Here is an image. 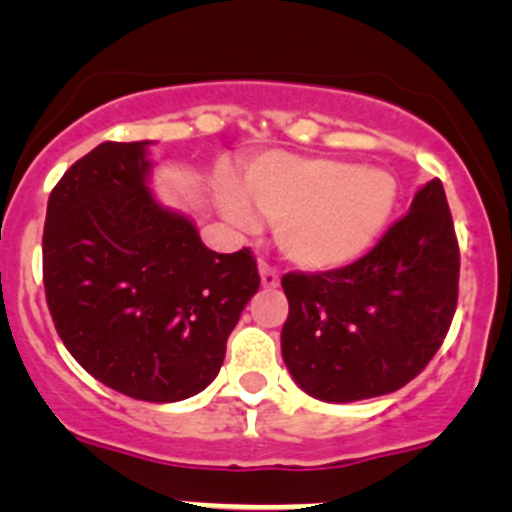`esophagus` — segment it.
Listing matches in <instances>:
<instances>
[{"mask_svg":"<svg viewBox=\"0 0 512 512\" xmlns=\"http://www.w3.org/2000/svg\"><path fill=\"white\" fill-rule=\"evenodd\" d=\"M257 270H260V280H262V285H265V287H277V285H280V275H277V270L270 265V262L260 260Z\"/></svg>","mask_w":512,"mask_h":512,"instance_id":"34e87169","label":"esophagus"}]
</instances>
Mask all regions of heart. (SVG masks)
<instances>
[{
  "label": "heart",
  "instance_id": "b5f03b06",
  "mask_svg": "<svg viewBox=\"0 0 512 512\" xmlns=\"http://www.w3.org/2000/svg\"><path fill=\"white\" fill-rule=\"evenodd\" d=\"M396 195V180L381 168L289 153L255 160L242 190L227 178L218 183V205L232 225L252 230L255 209L275 223L280 250L307 270H332L364 255L389 225Z\"/></svg>",
  "mask_w": 512,
  "mask_h": 512
}]
</instances>
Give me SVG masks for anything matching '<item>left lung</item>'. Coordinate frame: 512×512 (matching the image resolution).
Returning a JSON list of instances; mask_svg holds the SVG:
<instances>
[{"instance_id":"obj_1","label":"left lung","mask_w":512,"mask_h":512,"mask_svg":"<svg viewBox=\"0 0 512 512\" xmlns=\"http://www.w3.org/2000/svg\"><path fill=\"white\" fill-rule=\"evenodd\" d=\"M456 230L443 183L428 180L374 250L329 272H289L282 359L319 401L384 396L441 349L458 302Z\"/></svg>"}]
</instances>
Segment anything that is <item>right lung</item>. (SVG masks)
I'll return each mask as SVG.
<instances>
[{"mask_svg": "<svg viewBox=\"0 0 512 512\" xmlns=\"http://www.w3.org/2000/svg\"><path fill=\"white\" fill-rule=\"evenodd\" d=\"M148 141H106L46 205L44 289L71 356L108 389L168 404L218 376L227 337L260 287L247 247L218 255L148 188Z\"/></svg>", "mask_w": 512, "mask_h": 512, "instance_id": "right-lung-1", "label": "right lung"}]
</instances>
